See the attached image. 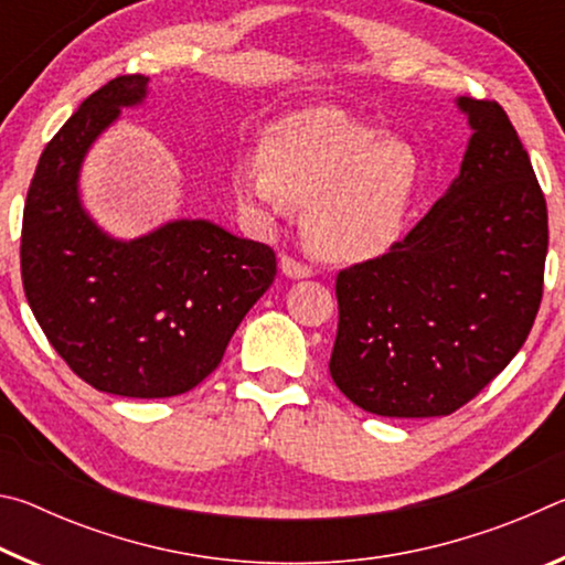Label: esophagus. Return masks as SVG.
Instances as JSON below:
<instances>
[{
	"label": "esophagus",
	"instance_id": "34e87169",
	"mask_svg": "<svg viewBox=\"0 0 565 565\" xmlns=\"http://www.w3.org/2000/svg\"><path fill=\"white\" fill-rule=\"evenodd\" d=\"M281 271L289 276V279H309V276H313V269L309 264L294 259L289 254L281 256Z\"/></svg>",
	"mask_w": 565,
	"mask_h": 565
}]
</instances>
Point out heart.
I'll return each mask as SVG.
<instances>
[{"mask_svg": "<svg viewBox=\"0 0 565 565\" xmlns=\"http://www.w3.org/2000/svg\"><path fill=\"white\" fill-rule=\"evenodd\" d=\"M418 184L404 141L341 109L291 114L266 131L262 161L234 171L238 202L262 216L306 204L303 234L329 262L374 259L394 246Z\"/></svg>", "mask_w": 565, "mask_h": 565, "instance_id": "1", "label": "heart"}]
</instances>
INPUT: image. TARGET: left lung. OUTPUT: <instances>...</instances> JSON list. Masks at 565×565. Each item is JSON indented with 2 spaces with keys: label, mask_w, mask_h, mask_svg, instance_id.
I'll use <instances>...</instances> for the list:
<instances>
[{
  "label": "left lung",
  "mask_w": 565,
  "mask_h": 565,
  "mask_svg": "<svg viewBox=\"0 0 565 565\" xmlns=\"http://www.w3.org/2000/svg\"><path fill=\"white\" fill-rule=\"evenodd\" d=\"M473 137L461 174L376 259L337 274L329 371L376 416H448L529 339L548 252L546 196L499 102L461 97Z\"/></svg>",
  "instance_id": "left-lung-1"
}]
</instances>
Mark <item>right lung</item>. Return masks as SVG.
<instances>
[{
    "label": "right lung",
    "instance_id": "obj_1",
    "mask_svg": "<svg viewBox=\"0 0 565 565\" xmlns=\"http://www.w3.org/2000/svg\"><path fill=\"white\" fill-rule=\"evenodd\" d=\"M149 76L99 87L44 147L26 191L22 284L34 319L76 376L104 394H186L222 363L246 311L276 276L271 246L212 222H171L117 242L79 204L92 141L139 104Z\"/></svg>",
    "mask_w": 565,
    "mask_h": 565
}]
</instances>
